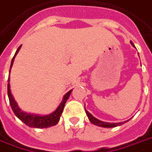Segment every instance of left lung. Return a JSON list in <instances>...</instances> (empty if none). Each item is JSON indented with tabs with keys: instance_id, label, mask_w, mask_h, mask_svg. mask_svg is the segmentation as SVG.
Here are the masks:
<instances>
[{
	"instance_id": "obj_1",
	"label": "left lung",
	"mask_w": 152,
	"mask_h": 152,
	"mask_svg": "<svg viewBox=\"0 0 152 152\" xmlns=\"http://www.w3.org/2000/svg\"><path fill=\"white\" fill-rule=\"evenodd\" d=\"M130 44L133 46L134 48H135L134 47V45L132 42H130ZM85 112H86V114H87L88 118L89 119V121H90L93 124L96 125V126H102V127H105V128H112V127H115V126H121V125L124 124L125 122H128L129 120L127 121H125V122H117V123H113V122H102L101 120H98L97 118H96L95 117H93L92 114H91L88 111H87L85 110Z\"/></svg>"
}]
</instances>
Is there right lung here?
Listing matches in <instances>:
<instances>
[{
  "instance_id": "right-lung-1",
  "label": "right lung",
  "mask_w": 152,
  "mask_h": 152,
  "mask_svg": "<svg viewBox=\"0 0 152 152\" xmlns=\"http://www.w3.org/2000/svg\"><path fill=\"white\" fill-rule=\"evenodd\" d=\"M22 48V45L18 48L16 53L14 55V56L12 59V61H11V64H10V71H11V68H12V66L13 64V61H14V59L16 57L17 54L18 53L19 50ZM8 96H9V100H10V104L11 105V108L13 110V113L16 115L18 118L22 122H23L25 124L30 126V127H34V128H48L50 127V126H55L56 125L59 121V118H60V116H61L62 113H63V110H64V108L65 103L67 101V99L70 96L71 93H72V90H70L69 92H67L66 94H65L64 97H63V100H62L61 103L59 104V105L58 106V108L56 109V110L54 111L53 113H50V114H48V115H39V114H34V113H26V112H24L22 111L20 108H19L18 104L17 103V102L15 101V99L13 97V94L11 93V90H10V77L8 78Z\"/></svg>"
}]
</instances>
